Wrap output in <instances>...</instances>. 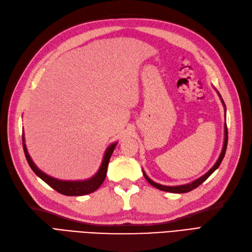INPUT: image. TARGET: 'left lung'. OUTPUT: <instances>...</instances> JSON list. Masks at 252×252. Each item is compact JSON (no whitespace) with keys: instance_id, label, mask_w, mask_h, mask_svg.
<instances>
[{"instance_id":"8db88e82","label":"left lung","mask_w":252,"mask_h":252,"mask_svg":"<svg viewBox=\"0 0 252 252\" xmlns=\"http://www.w3.org/2000/svg\"><path fill=\"white\" fill-rule=\"evenodd\" d=\"M218 94H219V93H218ZM219 95H220V101H222V103L224 104V107H225V103H224V101H223L222 96H220V94H219ZM225 111H226V107H225ZM227 142H228V130H227V125L225 124V139H224V145H223L222 152H220V158H218L217 163H216L215 165H213L212 168H211L207 173H205V174L203 175V177H201L200 179H197V180H195V181H193V182H191V183H189V184L180 185V186H164V185H161V184H158V183H156V182H154L152 180H150V179L147 177V175H146V173H145V172L143 171L144 177H145V179H146V180L148 181V183H149L150 185H152V186L158 188V189H159V190H163V191L173 192V193H185V192L191 191V190L195 189L196 187H199L204 181H206V180H207V179L210 177V175L213 173V171H215L216 169L219 168V166H220V163H222L223 158H224V157H225V154H226Z\"/></svg>"}]
</instances>
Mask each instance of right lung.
I'll use <instances>...</instances> for the list:
<instances>
[{
	"mask_svg": "<svg viewBox=\"0 0 252 252\" xmlns=\"http://www.w3.org/2000/svg\"><path fill=\"white\" fill-rule=\"evenodd\" d=\"M22 141H23V149H24L26 159L30 166V168L33 170V172L37 175V177L41 178L45 183H46V184H48L51 188L55 189L56 191L62 193L64 195H70V196L85 195V194L91 193L95 191V190L103 184V182L106 178V173H107V167H108L110 157L112 155L114 148L117 146V143H113L107 148V150L105 151L104 158H103L100 169H98V171L91 179H88L85 181H61V180H57L55 178L49 177V175L44 173L43 171H41L39 168H37V167L34 165V163L32 162V158H30V156L28 155V151L25 145L24 134L22 136Z\"/></svg>",
	"mask_w": 252,
	"mask_h": 252,
	"instance_id": "obj_1",
	"label": "right lung"
}]
</instances>
